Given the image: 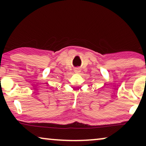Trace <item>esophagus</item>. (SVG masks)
<instances>
[{"instance_id": "34e87169", "label": "esophagus", "mask_w": 146, "mask_h": 146, "mask_svg": "<svg viewBox=\"0 0 146 146\" xmlns=\"http://www.w3.org/2000/svg\"><path fill=\"white\" fill-rule=\"evenodd\" d=\"M76 72H78V70H76Z\"/></svg>"}]
</instances>
